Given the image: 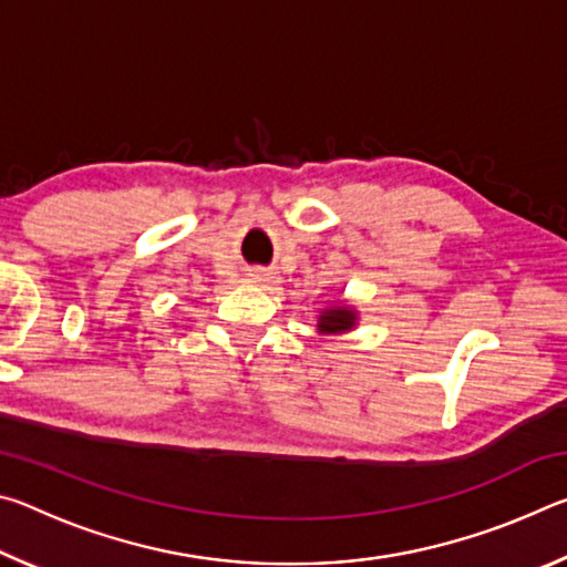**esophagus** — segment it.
<instances>
[{"mask_svg": "<svg viewBox=\"0 0 567 567\" xmlns=\"http://www.w3.org/2000/svg\"><path fill=\"white\" fill-rule=\"evenodd\" d=\"M249 280H252L255 285H260V287H265V290H275L277 285H280V280H277V277L272 275V272H267V270H260V267H257V270H252L249 272Z\"/></svg>", "mask_w": 567, "mask_h": 567, "instance_id": "esophagus-1", "label": "esophagus"}]
</instances>
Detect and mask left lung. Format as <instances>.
<instances>
[{
  "mask_svg": "<svg viewBox=\"0 0 567 567\" xmlns=\"http://www.w3.org/2000/svg\"><path fill=\"white\" fill-rule=\"evenodd\" d=\"M360 322V312L358 307H352L350 302H334L330 307H324L318 315V332L320 334H344L352 332Z\"/></svg>",
  "mask_w": 567,
  "mask_h": 567,
  "instance_id": "left-lung-1",
  "label": "left lung"
}]
</instances>
